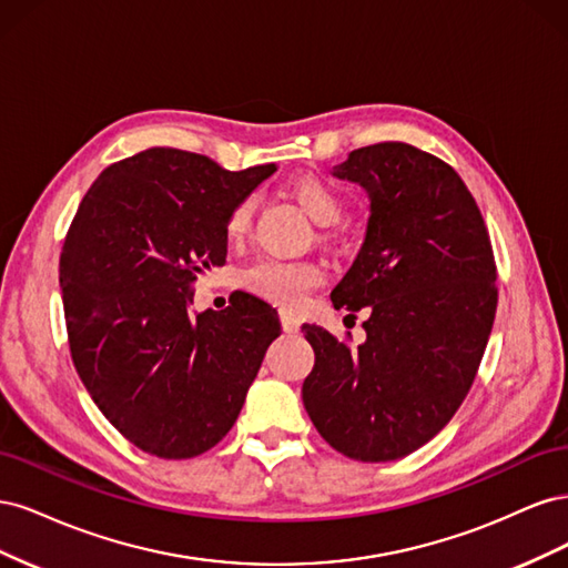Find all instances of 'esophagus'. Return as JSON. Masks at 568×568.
<instances>
[{
    "mask_svg": "<svg viewBox=\"0 0 568 568\" xmlns=\"http://www.w3.org/2000/svg\"><path fill=\"white\" fill-rule=\"evenodd\" d=\"M280 320H282V329H284L286 334H296V332L301 329V320H298L294 313L282 311V313H280Z\"/></svg>",
    "mask_w": 568,
    "mask_h": 568,
    "instance_id": "1",
    "label": "esophagus"
}]
</instances>
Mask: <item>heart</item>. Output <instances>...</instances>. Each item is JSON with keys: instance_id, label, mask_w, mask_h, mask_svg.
<instances>
[{"instance_id": "b5f03b06", "label": "heart", "mask_w": 568, "mask_h": 568, "mask_svg": "<svg viewBox=\"0 0 568 568\" xmlns=\"http://www.w3.org/2000/svg\"><path fill=\"white\" fill-rule=\"evenodd\" d=\"M291 194L301 203V209L311 215L317 225H332L346 209V201L338 194V189L322 178L303 175L291 182ZM255 199L244 196L234 203L227 215L225 232L232 242H239L253 220ZM324 282V270L320 263L307 257H277L263 255L255 263L244 267L242 284L251 294L261 296L274 305L298 307L305 296Z\"/></svg>"}]
</instances>
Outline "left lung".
<instances>
[{"mask_svg":"<svg viewBox=\"0 0 568 568\" xmlns=\"http://www.w3.org/2000/svg\"><path fill=\"white\" fill-rule=\"evenodd\" d=\"M367 189L369 222L353 267L332 291L357 348L303 324L315 367L303 405L320 436L357 462L400 459L453 419L476 379L497 307L484 215L455 170L412 144L355 149L334 165Z\"/></svg>","mask_w":568,"mask_h":568,"instance_id":"8db88e82","label":"left lung"}]
</instances>
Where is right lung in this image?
<instances>
[{"label": "right lung", "mask_w": 568, "mask_h": 568, "mask_svg": "<svg viewBox=\"0 0 568 568\" xmlns=\"http://www.w3.org/2000/svg\"><path fill=\"white\" fill-rule=\"evenodd\" d=\"M274 170L232 173L153 146L109 165L68 227L59 282L73 365L149 455L189 459L225 438L282 334L277 311L246 291L220 313H189L199 274L225 265L234 203Z\"/></svg>", "instance_id": "1"}]
</instances>
